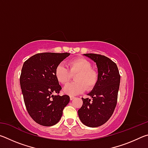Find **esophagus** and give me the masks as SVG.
<instances>
[{
  "label": "esophagus",
  "mask_w": 148,
  "mask_h": 148,
  "mask_svg": "<svg viewBox=\"0 0 148 148\" xmlns=\"http://www.w3.org/2000/svg\"><path fill=\"white\" fill-rule=\"evenodd\" d=\"M74 99H75V97H73V96H71V97H70V99H71V101H72V100Z\"/></svg>",
  "instance_id": "obj_1"
}]
</instances>
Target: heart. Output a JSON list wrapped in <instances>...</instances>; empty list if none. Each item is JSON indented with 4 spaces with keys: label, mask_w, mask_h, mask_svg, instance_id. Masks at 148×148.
Instances as JSON below:
<instances>
[{
    "label": "heart",
    "mask_w": 148,
    "mask_h": 148,
    "mask_svg": "<svg viewBox=\"0 0 148 148\" xmlns=\"http://www.w3.org/2000/svg\"><path fill=\"white\" fill-rule=\"evenodd\" d=\"M92 64L88 60L79 58L69 62V68L64 63L57 65L55 74L58 82L66 84L74 76L75 82L67 84L63 88V92L69 95H76L85 90L91 91L94 88L99 79L98 73L92 69Z\"/></svg>",
    "instance_id": "heart-1"
}]
</instances>
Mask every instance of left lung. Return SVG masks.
Segmentation results:
<instances>
[{"label":"left lung","instance_id":"8db88e82","mask_svg":"<svg viewBox=\"0 0 148 148\" xmlns=\"http://www.w3.org/2000/svg\"><path fill=\"white\" fill-rule=\"evenodd\" d=\"M84 56L96 62L99 79L95 87L87 94L92 99L82 98L83 105L77 114L82 123L89 127H97L104 124L114 113L117 104L120 75L116 64L108 57L95 53Z\"/></svg>","mask_w":148,"mask_h":148}]
</instances>
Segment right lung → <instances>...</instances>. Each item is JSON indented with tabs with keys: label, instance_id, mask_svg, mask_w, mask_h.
I'll list each match as a JSON object with an SVG mask.
<instances>
[{
	"label": "right lung",
	"instance_id": "1",
	"mask_svg": "<svg viewBox=\"0 0 148 148\" xmlns=\"http://www.w3.org/2000/svg\"><path fill=\"white\" fill-rule=\"evenodd\" d=\"M69 56V53H37L27 59L22 67L20 86L27 110L35 122L43 126L57 123L70 101L66 95H53L59 93L61 89L55 71Z\"/></svg>",
	"mask_w": 148,
	"mask_h": 148
}]
</instances>
